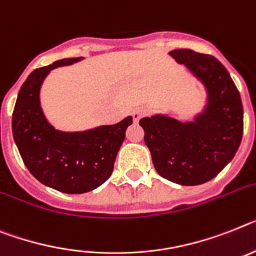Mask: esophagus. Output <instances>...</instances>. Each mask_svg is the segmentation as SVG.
I'll return each mask as SVG.
<instances>
[{
    "label": "esophagus",
    "mask_w": 256,
    "mask_h": 256,
    "mask_svg": "<svg viewBox=\"0 0 256 256\" xmlns=\"http://www.w3.org/2000/svg\"><path fill=\"white\" fill-rule=\"evenodd\" d=\"M143 113H144V112L142 110V109H135V110L132 112V120H134L135 122H138L139 120H140L142 116H143Z\"/></svg>",
    "instance_id": "obj_1"
}]
</instances>
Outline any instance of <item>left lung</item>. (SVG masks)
<instances>
[{
	"label": "left lung",
	"instance_id": "8db88e82",
	"mask_svg": "<svg viewBox=\"0 0 256 256\" xmlns=\"http://www.w3.org/2000/svg\"><path fill=\"white\" fill-rule=\"evenodd\" d=\"M169 54L204 84L207 105L194 121L156 114L142 118L139 124L158 174L195 186L216 177L234 158L244 134V106L230 74L218 58L191 49H174Z\"/></svg>",
	"mask_w": 256,
	"mask_h": 256
}]
</instances>
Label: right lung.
Wrapping results in <instances>:
<instances>
[{
  "label": "right lung",
  "instance_id": "1",
  "mask_svg": "<svg viewBox=\"0 0 256 256\" xmlns=\"http://www.w3.org/2000/svg\"><path fill=\"white\" fill-rule=\"evenodd\" d=\"M64 58L36 68L19 90L12 112V136L27 169L45 186L66 194H83L98 188L112 176L126 128L132 117L87 132L56 130L40 106V87L50 70L72 65Z\"/></svg>",
  "mask_w": 256,
  "mask_h": 256
}]
</instances>
